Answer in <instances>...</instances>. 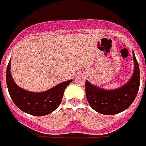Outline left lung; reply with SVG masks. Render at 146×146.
Listing matches in <instances>:
<instances>
[{
  "instance_id": "8db88e82",
  "label": "left lung",
  "mask_w": 146,
  "mask_h": 146,
  "mask_svg": "<svg viewBox=\"0 0 146 146\" xmlns=\"http://www.w3.org/2000/svg\"><path fill=\"white\" fill-rule=\"evenodd\" d=\"M134 73L129 81L119 89L106 90L86 80V96L93 109L101 114L115 115L130 107L138 92L140 85V71L133 52Z\"/></svg>"
}]
</instances>
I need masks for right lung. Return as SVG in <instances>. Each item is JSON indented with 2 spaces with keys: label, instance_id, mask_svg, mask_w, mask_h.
<instances>
[{
  "label": "right lung",
  "instance_id": "1",
  "mask_svg": "<svg viewBox=\"0 0 146 146\" xmlns=\"http://www.w3.org/2000/svg\"><path fill=\"white\" fill-rule=\"evenodd\" d=\"M10 65L11 61H9L6 71L7 86L12 101L20 110L32 115L42 116L51 113L58 108L65 89L72 80L61 82L45 92L27 91L15 84L11 75Z\"/></svg>",
  "mask_w": 146,
  "mask_h": 146
}]
</instances>
